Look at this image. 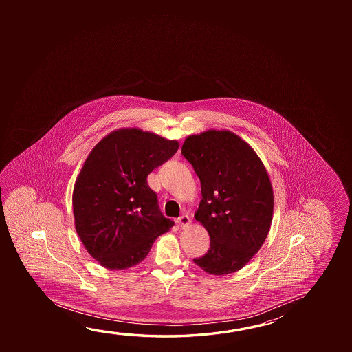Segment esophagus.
Segmentation results:
<instances>
[{
  "label": "esophagus",
  "mask_w": 352,
  "mask_h": 352,
  "mask_svg": "<svg viewBox=\"0 0 352 352\" xmlns=\"http://www.w3.org/2000/svg\"><path fill=\"white\" fill-rule=\"evenodd\" d=\"M178 223L182 228H186V227L191 223L190 217H189L188 214H183V216H180V217H179Z\"/></svg>",
  "instance_id": "1"
}]
</instances>
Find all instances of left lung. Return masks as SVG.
Here are the masks:
<instances>
[{
	"label": "left lung",
	"mask_w": 352,
	"mask_h": 352,
	"mask_svg": "<svg viewBox=\"0 0 352 352\" xmlns=\"http://www.w3.org/2000/svg\"><path fill=\"white\" fill-rule=\"evenodd\" d=\"M183 156L201 183L195 212L210 249L194 263L223 276L247 265L265 242L274 212L269 174L253 147L230 130H208L185 139Z\"/></svg>",
	"instance_id": "8db88e82"
}]
</instances>
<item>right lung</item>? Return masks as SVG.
<instances>
[{
  "mask_svg": "<svg viewBox=\"0 0 352 352\" xmlns=\"http://www.w3.org/2000/svg\"><path fill=\"white\" fill-rule=\"evenodd\" d=\"M139 127H122L93 147L72 192L75 228L87 252L109 270L138 265L174 226L162 214L147 175L178 151Z\"/></svg>",
  "mask_w": 352,
  "mask_h": 352,
  "instance_id": "right-lung-1",
  "label": "right lung"
}]
</instances>
